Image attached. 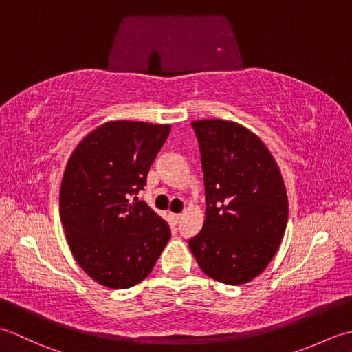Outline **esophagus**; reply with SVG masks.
<instances>
[{"instance_id": "obj_1", "label": "esophagus", "mask_w": 352, "mask_h": 352, "mask_svg": "<svg viewBox=\"0 0 352 352\" xmlns=\"http://www.w3.org/2000/svg\"><path fill=\"white\" fill-rule=\"evenodd\" d=\"M170 219L174 221V223H178V222H180V219H182V214H178V213H170Z\"/></svg>"}]
</instances>
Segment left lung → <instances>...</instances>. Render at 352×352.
Listing matches in <instances>:
<instances>
[{
	"instance_id": "8db88e82",
	"label": "left lung",
	"mask_w": 352,
	"mask_h": 352,
	"mask_svg": "<svg viewBox=\"0 0 352 352\" xmlns=\"http://www.w3.org/2000/svg\"><path fill=\"white\" fill-rule=\"evenodd\" d=\"M206 184V221L189 241L210 278L241 286L265 271L289 218L287 192L274 155L256 133L226 119L192 122Z\"/></svg>"
}]
</instances>
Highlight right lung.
<instances>
[{
  "instance_id": "add662e5",
  "label": "right lung",
  "mask_w": 352,
  "mask_h": 352,
  "mask_svg": "<svg viewBox=\"0 0 352 352\" xmlns=\"http://www.w3.org/2000/svg\"><path fill=\"white\" fill-rule=\"evenodd\" d=\"M169 124L110 121L74 149L60 186V221L80 267L109 289H129L151 274L170 228L144 201L148 170Z\"/></svg>"
}]
</instances>
